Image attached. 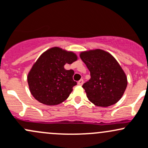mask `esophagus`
<instances>
[{"label":"esophagus","mask_w":148,"mask_h":148,"mask_svg":"<svg viewBox=\"0 0 148 148\" xmlns=\"http://www.w3.org/2000/svg\"><path fill=\"white\" fill-rule=\"evenodd\" d=\"M77 84H78V85H79V86H82V85L84 84V80L83 79H80V80L77 82Z\"/></svg>","instance_id":"obj_1"}]
</instances>
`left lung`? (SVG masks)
Instances as JSON below:
<instances>
[{"instance_id": "1", "label": "left lung", "mask_w": 148, "mask_h": 148, "mask_svg": "<svg viewBox=\"0 0 148 148\" xmlns=\"http://www.w3.org/2000/svg\"><path fill=\"white\" fill-rule=\"evenodd\" d=\"M80 57L91 74V79L82 86L88 100L101 107L116 103L127 85L126 74L117 60L101 49L82 52Z\"/></svg>"}]
</instances>
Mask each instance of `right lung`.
Returning a JSON list of instances; mask_svg holds the SVG:
<instances>
[{"label": "right lung", "mask_w": 148, "mask_h": 148, "mask_svg": "<svg viewBox=\"0 0 148 148\" xmlns=\"http://www.w3.org/2000/svg\"><path fill=\"white\" fill-rule=\"evenodd\" d=\"M78 57L75 53L58 47L47 49L32 65L27 75L30 93L39 102L55 106L64 101L77 82L73 80L74 70L64 69Z\"/></svg>", "instance_id": "1"}]
</instances>
